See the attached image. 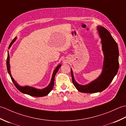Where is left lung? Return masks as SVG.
Segmentation results:
<instances>
[{
	"mask_svg": "<svg viewBox=\"0 0 126 126\" xmlns=\"http://www.w3.org/2000/svg\"><path fill=\"white\" fill-rule=\"evenodd\" d=\"M97 30L101 39L102 49L104 55L101 74L89 83L81 85L75 81L71 68L72 81L77 90L82 93H95L102 92L109 86L119 70V52L116 42L110 32L104 27L97 26Z\"/></svg>",
	"mask_w": 126,
	"mask_h": 126,
	"instance_id": "obj_1",
	"label": "left lung"
}]
</instances>
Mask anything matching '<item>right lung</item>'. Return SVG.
Segmentation results:
<instances>
[{"mask_svg": "<svg viewBox=\"0 0 126 126\" xmlns=\"http://www.w3.org/2000/svg\"><path fill=\"white\" fill-rule=\"evenodd\" d=\"M17 39V37H16L14 39H13V41L11 42V43L9 45V49H10V47H11V45L13 44V43L15 42L16 40ZM6 65H7V69L8 73L10 75L11 77V79L13 83H14L16 87L17 88V89L20 91V92L23 93V94H28L29 95H30L32 96H34V97H43V96H45L47 95L52 90V88L53 87V85H54V80H55V77L56 73H57L59 69H60V67L62 66L61 64H58L57 67L55 68L53 72L51 79V81L50 82L49 84L47 85V87L43 88V89H37V88L32 87L30 86H28V85H26V86H20V85H19L17 82H16L15 80L13 79L12 77L11 74V71H10V55L9 54V52L7 53V61H6Z\"/></svg>", "mask_w": 126, "mask_h": 126, "instance_id": "1", "label": "right lung"}]
</instances>
